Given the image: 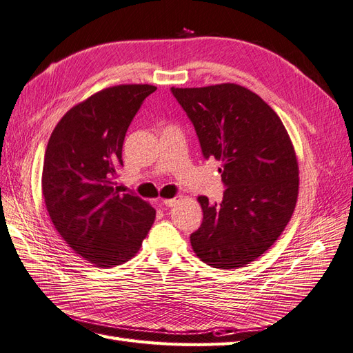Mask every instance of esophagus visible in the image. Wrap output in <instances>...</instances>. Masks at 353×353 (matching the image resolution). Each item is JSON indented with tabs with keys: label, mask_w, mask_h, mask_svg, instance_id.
Instances as JSON below:
<instances>
[{
	"label": "esophagus",
	"mask_w": 353,
	"mask_h": 353,
	"mask_svg": "<svg viewBox=\"0 0 353 353\" xmlns=\"http://www.w3.org/2000/svg\"><path fill=\"white\" fill-rule=\"evenodd\" d=\"M179 200H181L179 197H175V199H165V200H163V204L168 205V208H174L175 204H178Z\"/></svg>",
	"instance_id": "1"
}]
</instances>
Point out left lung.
Wrapping results in <instances>:
<instances>
[{"label":"left lung","mask_w":353,"mask_h":353,"mask_svg":"<svg viewBox=\"0 0 353 353\" xmlns=\"http://www.w3.org/2000/svg\"><path fill=\"white\" fill-rule=\"evenodd\" d=\"M196 128L205 159L221 161L228 187L221 204L197 200L203 223L191 234L197 257L236 269L269 250L292 217L299 168L294 144L273 109L235 83L171 88Z\"/></svg>","instance_id":"left-lung-1"}]
</instances>
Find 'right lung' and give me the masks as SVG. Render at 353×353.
<instances>
[{
  "mask_svg": "<svg viewBox=\"0 0 353 353\" xmlns=\"http://www.w3.org/2000/svg\"><path fill=\"white\" fill-rule=\"evenodd\" d=\"M152 84L106 88L72 106L45 152L42 196L68 247L96 267L123 264L139 252L156 210L117 185L125 132Z\"/></svg>",
  "mask_w": 353,
  "mask_h": 353,
  "instance_id": "1",
  "label": "right lung"
}]
</instances>
